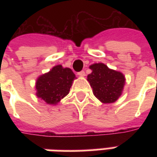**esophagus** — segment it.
Here are the masks:
<instances>
[{"label": "esophagus", "instance_id": "esophagus-1", "mask_svg": "<svg viewBox=\"0 0 157 157\" xmlns=\"http://www.w3.org/2000/svg\"><path fill=\"white\" fill-rule=\"evenodd\" d=\"M85 71H82L78 72V75L79 76H82V77H83V76H85Z\"/></svg>", "mask_w": 157, "mask_h": 157}]
</instances>
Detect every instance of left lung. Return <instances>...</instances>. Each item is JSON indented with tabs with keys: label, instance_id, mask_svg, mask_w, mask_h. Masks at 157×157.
Instances as JSON below:
<instances>
[{
	"label": "left lung",
	"instance_id": "8db88e82",
	"mask_svg": "<svg viewBox=\"0 0 157 157\" xmlns=\"http://www.w3.org/2000/svg\"><path fill=\"white\" fill-rule=\"evenodd\" d=\"M89 68L92 70V73L87 75V81L94 96L102 103L116 102L124 90V74L109 68L103 63L92 64Z\"/></svg>",
	"mask_w": 157,
	"mask_h": 157
}]
</instances>
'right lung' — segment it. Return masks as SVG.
Here are the masks:
<instances>
[{
	"mask_svg": "<svg viewBox=\"0 0 157 157\" xmlns=\"http://www.w3.org/2000/svg\"><path fill=\"white\" fill-rule=\"evenodd\" d=\"M75 75L61 65L54 66L36 80V96L48 105H56L70 92Z\"/></svg>",
	"mask_w": 157,
	"mask_h": 157,
	"instance_id": "add662e5",
	"label": "right lung"
}]
</instances>
